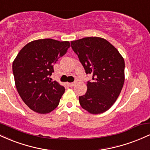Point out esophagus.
I'll use <instances>...</instances> for the list:
<instances>
[{"label": "esophagus", "mask_w": 150, "mask_h": 150, "mask_svg": "<svg viewBox=\"0 0 150 150\" xmlns=\"http://www.w3.org/2000/svg\"><path fill=\"white\" fill-rule=\"evenodd\" d=\"M76 83H77L76 82H70V83L68 84V85H69L70 87H74V86H75V85H76Z\"/></svg>", "instance_id": "obj_1"}]
</instances>
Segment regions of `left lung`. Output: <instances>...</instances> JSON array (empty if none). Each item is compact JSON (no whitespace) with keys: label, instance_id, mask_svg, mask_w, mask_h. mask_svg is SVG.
<instances>
[{"label":"left lung","instance_id":"8db88e82","mask_svg":"<svg viewBox=\"0 0 150 150\" xmlns=\"http://www.w3.org/2000/svg\"><path fill=\"white\" fill-rule=\"evenodd\" d=\"M70 43L86 73L92 75L87 92L79 97L81 106L92 114L104 113L114 104L123 88L124 59L104 38L85 37Z\"/></svg>","mask_w":150,"mask_h":150}]
</instances>
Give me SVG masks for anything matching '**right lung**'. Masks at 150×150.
<instances>
[{
	"instance_id": "right-lung-1",
	"label": "right lung",
	"mask_w": 150,
	"mask_h": 150,
	"mask_svg": "<svg viewBox=\"0 0 150 150\" xmlns=\"http://www.w3.org/2000/svg\"><path fill=\"white\" fill-rule=\"evenodd\" d=\"M68 41L37 39L24 46L13 63L17 90L22 101L35 112L46 114L58 106L65 87L50 76L53 65L66 53Z\"/></svg>"
}]
</instances>
